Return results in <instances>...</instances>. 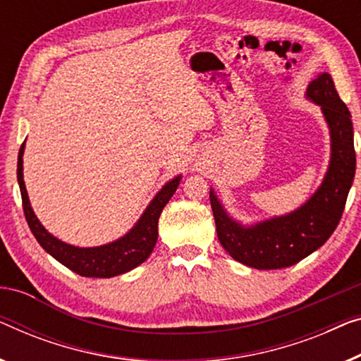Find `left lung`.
Listing matches in <instances>:
<instances>
[{
	"label": "left lung",
	"instance_id": "1",
	"mask_svg": "<svg viewBox=\"0 0 361 361\" xmlns=\"http://www.w3.org/2000/svg\"><path fill=\"white\" fill-rule=\"evenodd\" d=\"M306 97L321 106L329 125L331 161L321 187L305 205L288 215L243 226L228 215L210 189L219 243L234 260L247 267L271 270L298 264L331 238L345 208L357 168L352 116L329 73L310 82Z\"/></svg>",
	"mask_w": 361,
	"mask_h": 361
}]
</instances>
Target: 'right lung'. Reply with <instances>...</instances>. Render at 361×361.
I'll return each mask as SVG.
<instances>
[{
  "label": "right lung",
  "mask_w": 361,
  "mask_h": 361,
  "mask_svg": "<svg viewBox=\"0 0 361 361\" xmlns=\"http://www.w3.org/2000/svg\"><path fill=\"white\" fill-rule=\"evenodd\" d=\"M24 146L25 142L20 146L18 156V182L20 197H23L24 215L35 239L51 257L75 274L81 276H92V279H111V276L122 275L125 271L138 267L149 257L156 241H158L159 215L179 187L182 176H177L176 179L169 180L163 189L156 193V197L151 200L138 223L123 238L114 243L97 245V247H76V245L66 244L55 238L54 234H50L35 216L32 207H30L23 176Z\"/></svg>",
  "instance_id": "obj_1"
}]
</instances>
